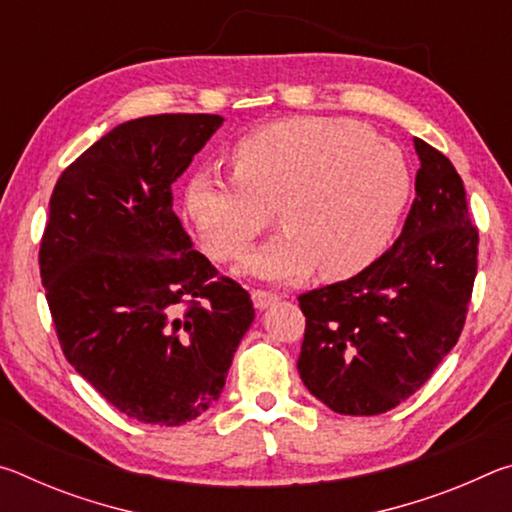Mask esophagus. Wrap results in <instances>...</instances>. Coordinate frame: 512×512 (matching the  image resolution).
<instances>
[{
  "label": "esophagus",
  "mask_w": 512,
  "mask_h": 512,
  "mask_svg": "<svg viewBox=\"0 0 512 512\" xmlns=\"http://www.w3.org/2000/svg\"><path fill=\"white\" fill-rule=\"evenodd\" d=\"M250 298H253V305H255V309H268L273 305V302H277L280 300V296H277V293H273V291H264V289H255L253 293H250Z\"/></svg>",
  "instance_id": "obj_1"
}]
</instances>
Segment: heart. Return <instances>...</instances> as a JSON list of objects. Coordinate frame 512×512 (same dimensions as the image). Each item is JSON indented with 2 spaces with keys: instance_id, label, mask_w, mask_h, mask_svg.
I'll list each match as a JSON object with an SVG mask.
<instances>
[{
  "instance_id": "obj_1",
  "label": "heart",
  "mask_w": 512,
  "mask_h": 512,
  "mask_svg": "<svg viewBox=\"0 0 512 512\" xmlns=\"http://www.w3.org/2000/svg\"><path fill=\"white\" fill-rule=\"evenodd\" d=\"M235 176L201 169L187 180L185 216L216 262H235L271 223L284 232L241 271L298 282L366 271L393 244L413 176L402 149L352 119L291 117L248 133L232 149Z\"/></svg>"
}]
</instances>
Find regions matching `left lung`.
I'll return each instance as SVG.
<instances>
[{
  "mask_svg": "<svg viewBox=\"0 0 512 512\" xmlns=\"http://www.w3.org/2000/svg\"><path fill=\"white\" fill-rule=\"evenodd\" d=\"M413 144L420 169L402 235L366 271L298 298L307 318L300 379L341 415L409 400L465 325L479 230L454 164L418 137Z\"/></svg>",
  "mask_w": 512,
  "mask_h": 512,
  "instance_id": "8db88e82",
  "label": "left lung"
}]
</instances>
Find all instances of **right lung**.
Returning a JSON list of instances; mask_svg holds the SVG:
<instances>
[{
  "label": "right lung",
  "mask_w": 512,
  "mask_h": 512,
  "mask_svg": "<svg viewBox=\"0 0 512 512\" xmlns=\"http://www.w3.org/2000/svg\"><path fill=\"white\" fill-rule=\"evenodd\" d=\"M219 115L119 124L58 178L40 277L67 361L124 415L178 427L219 400L255 318L173 212L171 187Z\"/></svg>",
  "instance_id": "right-lung-1"
}]
</instances>
